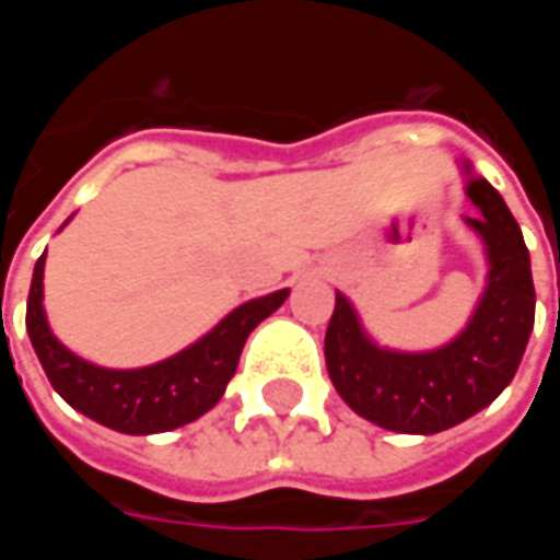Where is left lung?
<instances>
[{
	"label": "left lung",
	"mask_w": 560,
	"mask_h": 560,
	"mask_svg": "<svg viewBox=\"0 0 560 560\" xmlns=\"http://www.w3.org/2000/svg\"><path fill=\"white\" fill-rule=\"evenodd\" d=\"M465 195L477 215H462L486 255V288L465 329L432 351L377 345L345 293L336 291L324 357L332 387L363 420L401 434H434L489 408L516 375L534 329L528 245L504 197L470 171Z\"/></svg>",
	"instance_id": "obj_1"
}]
</instances>
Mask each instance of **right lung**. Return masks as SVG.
<instances>
[{
  "instance_id": "right-lung-1",
  "label": "right lung",
  "mask_w": 560,
  "mask_h": 560,
  "mask_svg": "<svg viewBox=\"0 0 560 560\" xmlns=\"http://www.w3.org/2000/svg\"><path fill=\"white\" fill-rule=\"evenodd\" d=\"M44 257L47 252L35 264L30 303H26V332L38 353V363L56 393L74 411L122 434L173 432L185 422L203 417L209 408H215L240 365L245 339L291 293L288 288H281L236 305L207 336H200L195 345H188L161 363L143 369H104L68 351L47 324Z\"/></svg>"
}]
</instances>
